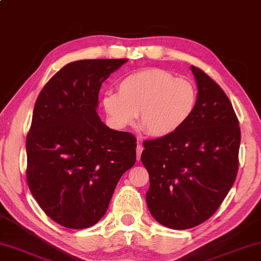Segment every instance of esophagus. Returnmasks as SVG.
Here are the masks:
<instances>
[{"label":"esophagus","mask_w":261,"mask_h":261,"mask_svg":"<svg viewBox=\"0 0 261 261\" xmlns=\"http://www.w3.org/2000/svg\"><path fill=\"white\" fill-rule=\"evenodd\" d=\"M143 144H142V142H137V148H136V152H137V161H140L141 160V154L142 151H143Z\"/></svg>","instance_id":"34e87169"}]
</instances>
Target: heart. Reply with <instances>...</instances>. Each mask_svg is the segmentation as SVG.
Wrapping results in <instances>:
<instances>
[{"label":"heart","instance_id":"b5f03b06","mask_svg":"<svg viewBox=\"0 0 261 261\" xmlns=\"http://www.w3.org/2000/svg\"><path fill=\"white\" fill-rule=\"evenodd\" d=\"M118 93L102 94L101 107L117 130L140 127L151 137L171 136L181 128L197 106V88L190 80L159 68L131 72L118 82Z\"/></svg>","mask_w":261,"mask_h":261}]
</instances>
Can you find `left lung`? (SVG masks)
Returning <instances> with one entry per match:
<instances>
[{
    "mask_svg": "<svg viewBox=\"0 0 261 261\" xmlns=\"http://www.w3.org/2000/svg\"><path fill=\"white\" fill-rule=\"evenodd\" d=\"M196 110L171 136L145 141L141 160L149 173V211L159 223L190 229L220 207L235 181L241 141L238 117L223 89L191 65Z\"/></svg>",
    "mask_w": 261,
    "mask_h": 261,
    "instance_id": "8db88e82",
    "label": "left lung"
}]
</instances>
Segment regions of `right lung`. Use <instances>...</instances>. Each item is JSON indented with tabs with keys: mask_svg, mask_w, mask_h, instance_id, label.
I'll return each mask as SVG.
<instances>
[{
	"mask_svg": "<svg viewBox=\"0 0 261 261\" xmlns=\"http://www.w3.org/2000/svg\"><path fill=\"white\" fill-rule=\"evenodd\" d=\"M126 62L69 63L34 105L27 184L44 213L65 228L85 229L101 220L121 175L136 162V137L106 126L96 113L102 82Z\"/></svg>",
	"mask_w": 261,
	"mask_h": 261,
	"instance_id": "add662e5",
	"label": "right lung"
}]
</instances>
